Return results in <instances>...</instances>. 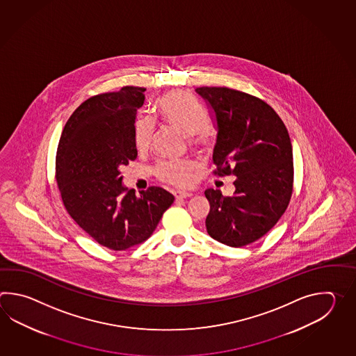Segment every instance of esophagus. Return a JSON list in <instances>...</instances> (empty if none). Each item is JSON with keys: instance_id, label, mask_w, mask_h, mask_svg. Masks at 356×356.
<instances>
[{"instance_id": "1", "label": "esophagus", "mask_w": 356, "mask_h": 356, "mask_svg": "<svg viewBox=\"0 0 356 356\" xmlns=\"http://www.w3.org/2000/svg\"><path fill=\"white\" fill-rule=\"evenodd\" d=\"M175 195V198L181 200V198H187V197H191L193 193H192V192H186V191H177Z\"/></svg>"}]
</instances>
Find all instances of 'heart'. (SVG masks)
<instances>
[{
    "instance_id": "b5f03b06",
    "label": "heart",
    "mask_w": 356,
    "mask_h": 356,
    "mask_svg": "<svg viewBox=\"0 0 356 356\" xmlns=\"http://www.w3.org/2000/svg\"><path fill=\"white\" fill-rule=\"evenodd\" d=\"M158 109L168 124L188 136L191 146L206 149L210 145L211 132L207 127V114L183 91H170L163 95L158 100ZM155 129L156 123L150 115H140L137 118L134 135L138 150L143 152L150 147L155 136ZM195 169L196 165L191 160H161L156 164L154 173L159 179L170 184L187 186Z\"/></svg>"
}]
</instances>
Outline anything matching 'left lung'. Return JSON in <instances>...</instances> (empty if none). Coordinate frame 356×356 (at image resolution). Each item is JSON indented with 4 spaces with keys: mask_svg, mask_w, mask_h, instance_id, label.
<instances>
[{
    "mask_svg": "<svg viewBox=\"0 0 356 356\" xmlns=\"http://www.w3.org/2000/svg\"><path fill=\"white\" fill-rule=\"evenodd\" d=\"M218 129L215 175H234L235 191L207 188L206 229L229 247L256 242L273 229L293 193V146L284 122L264 100L229 88H197Z\"/></svg>",
    "mask_w": 356,
    "mask_h": 356,
    "instance_id": "left-lung-1",
    "label": "left lung"
}]
</instances>
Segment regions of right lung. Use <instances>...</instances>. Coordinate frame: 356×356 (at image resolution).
Instances as JSON below:
<instances>
[{"label":"right lung","instance_id":"add662e5","mask_svg":"<svg viewBox=\"0 0 356 356\" xmlns=\"http://www.w3.org/2000/svg\"><path fill=\"white\" fill-rule=\"evenodd\" d=\"M144 88L124 86L85 100L68 118L56 156V178L70 216L113 250L145 242L175 196L160 187L123 186L120 168L137 158L135 122Z\"/></svg>","mask_w":356,"mask_h":356}]
</instances>
